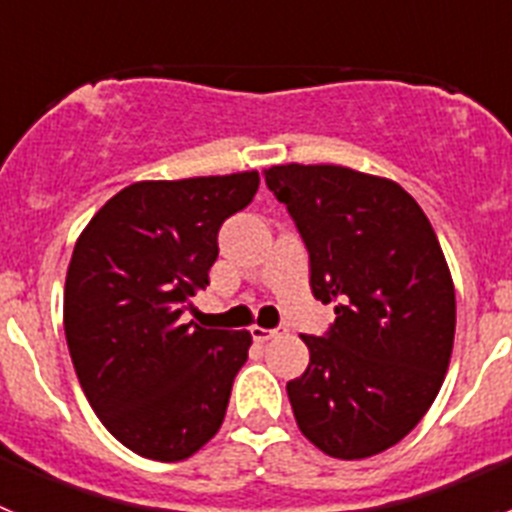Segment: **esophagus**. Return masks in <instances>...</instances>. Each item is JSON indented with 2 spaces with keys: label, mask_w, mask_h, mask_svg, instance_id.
I'll return each instance as SVG.
<instances>
[{
  "label": "esophagus",
  "mask_w": 512,
  "mask_h": 512,
  "mask_svg": "<svg viewBox=\"0 0 512 512\" xmlns=\"http://www.w3.org/2000/svg\"><path fill=\"white\" fill-rule=\"evenodd\" d=\"M251 336H253V341L266 343V341H271V338L284 336V328H261V325H253Z\"/></svg>",
  "instance_id": "1"
}]
</instances>
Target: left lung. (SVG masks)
Instances as JSON below:
<instances>
[{
	"instance_id": "8db88e82",
	"label": "left lung",
	"mask_w": 512,
	"mask_h": 512,
	"mask_svg": "<svg viewBox=\"0 0 512 512\" xmlns=\"http://www.w3.org/2000/svg\"><path fill=\"white\" fill-rule=\"evenodd\" d=\"M310 251L312 295L336 302L328 338L302 336L305 374L287 382L297 428L333 459L382 454L441 390L456 295L431 220L387 176L336 164L264 169Z\"/></svg>"
}]
</instances>
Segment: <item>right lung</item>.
<instances>
[{
  "instance_id": "right-lung-1",
  "label": "right lung",
  "mask_w": 512,
  "mask_h": 512,
  "mask_svg": "<svg viewBox=\"0 0 512 512\" xmlns=\"http://www.w3.org/2000/svg\"><path fill=\"white\" fill-rule=\"evenodd\" d=\"M259 189V171L146 179L104 202L76 238L63 330L102 425L153 461H182L223 425L248 330L182 323L210 284L217 230Z\"/></svg>"
}]
</instances>
